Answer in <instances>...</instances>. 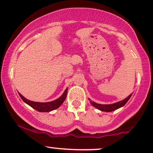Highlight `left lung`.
Instances as JSON below:
<instances>
[{"instance_id":"1","label":"left lung","mask_w":153,"mask_h":153,"mask_svg":"<svg viewBox=\"0 0 153 153\" xmlns=\"http://www.w3.org/2000/svg\"><path fill=\"white\" fill-rule=\"evenodd\" d=\"M131 95L132 94H130L129 96H127L126 99H123L122 101H118V102H116L114 103H111V104H100V103H97L94 102V101H91L90 99H88V100L90 101L91 104L93 106H94L95 108H97V109L101 111L111 112L118 109V108H121V107L124 106V105L127 103V101H129V99H130Z\"/></svg>"}]
</instances>
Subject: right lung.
<instances>
[{
	"label": "right lung",
	"instance_id": "add662e5",
	"mask_svg": "<svg viewBox=\"0 0 153 153\" xmlns=\"http://www.w3.org/2000/svg\"><path fill=\"white\" fill-rule=\"evenodd\" d=\"M67 94H68V88L65 89V91H64L62 96L60 97H59L58 99L54 100V101H50V102H45V103H42V102H35V101H31L30 100L26 99L25 97L22 96L20 93H19V96L22 98V99L24 101V103H26V104H28L29 106L32 107L33 108H34L35 110L38 111L39 112H50L51 111H53L56 108H58L62 104V103L64 102V101L66 99Z\"/></svg>",
	"mask_w": 153,
	"mask_h": 153
}]
</instances>
